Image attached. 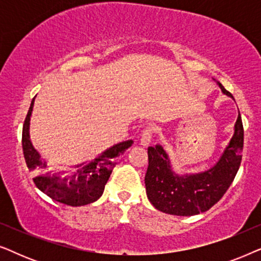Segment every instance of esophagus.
<instances>
[{"mask_svg": "<svg viewBox=\"0 0 261 261\" xmlns=\"http://www.w3.org/2000/svg\"><path fill=\"white\" fill-rule=\"evenodd\" d=\"M152 134H153V129L151 127H147L146 129L142 130V133L140 135V144L142 146H148L149 142L152 140Z\"/></svg>", "mask_w": 261, "mask_h": 261, "instance_id": "obj_1", "label": "esophagus"}]
</instances>
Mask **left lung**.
I'll use <instances>...</instances> for the list:
<instances>
[{
    "instance_id": "obj_1",
    "label": "left lung",
    "mask_w": 261,
    "mask_h": 261,
    "mask_svg": "<svg viewBox=\"0 0 261 261\" xmlns=\"http://www.w3.org/2000/svg\"><path fill=\"white\" fill-rule=\"evenodd\" d=\"M216 82L224 95L234 99ZM244 147V126L239 112L234 134L217 162L201 172H174L162 145L148 147V167L145 176L146 194L155 209L169 215L194 216L204 213L222 198L237 176Z\"/></svg>"
}]
</instances>
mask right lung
Listing matches in <instances>:
<instances>
[{"mask_svg":"<svg viewBox=\"0 0 261 261\" xmlns=\"http://www.w3.org/2000/svg\"><path fill=\"white\" fill-rule=\"evenodd\" d=\"M34 99L24 120L22 128V149L24 160L31 172L40 170L33 178L39 190L51 197L53 201L71 206L90 204L101 197L113 169L116 165V158L122 155L127 148L133 145V140H127L113 145L105 152L99 153L94 160L74 165V169L65 174L63 172L47 171V162L41 158L40 152L31 141L30 127L31 116L33 113Z\"/></svg>","mask_w":261,"mask_h":261,"instance_id":"right-lung-1","label":"right lung"}]
</instances>
